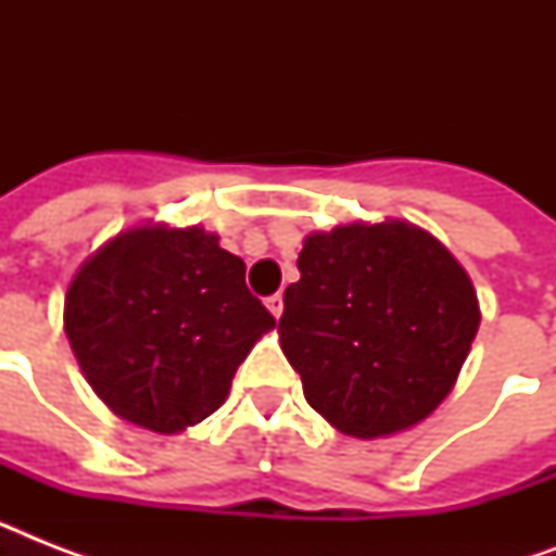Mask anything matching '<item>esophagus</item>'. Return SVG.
Masks as SVG:
<instances>
[{
    "label": "esophagus",
    "mask_w": 556,
    "mask_h": 556,
    "mask_svg": "<svg viewBox=\"0 0 556 556\" xmlns=\"http://www.w3.org/2000/svg\"><path fill=\"white\" fill-rule=\"evenodd\" d=\"M268 312L274 314V317H282V294H274V296H268Z\"/></svg>",
    "instance_id": "esophagus-1"
}]
</instances>
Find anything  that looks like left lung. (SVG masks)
<instances>
[{
    "mask_svg": "<svg viewBox=\"0 0 556 556\" xmlns=\"http://www.w3.org/2000/svg\"><path fill=\"white\" fill-rule=\"evenodd\" d=\"M296 268L277 331L305 401L355 439L424 421L450 395L482 320L456 256L387 218L305 236Z\"/></svg>",
    "mask_w": 556,
    "mask_h": 556,
    "instance_id": "8db88e82",
    "label": "left lung"
}]
</instances>
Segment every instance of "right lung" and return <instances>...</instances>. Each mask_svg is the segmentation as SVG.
Masks as SVG:
<instances>
[{
  "label": "right lung",
  "mask_w": 556,
  "mask_h": 556,
  "mask_svg": "<svg viewBox=\"0 0 556 556\" xmlns=\"http://www.w3.org/2000/svg\"><path fill=\"white\" fill-rule=\"evenodd\" d=\"M63 323L100 401L161 435L216 413L239 364L277 326L216 233L167 225L124 230L83 262Z\"/></svg>",
  "instance_id": "obj_1"
}]
</instances>
